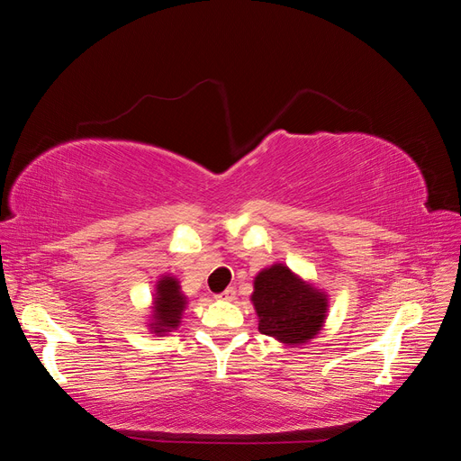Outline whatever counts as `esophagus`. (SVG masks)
I'll list each match as a JSON object with an SVG mask.
<instances>
[{"mask_svg": "<svg viewBox=\"0 0 461 461\" xmlns=\"http://www.w3.org/2000/svg\"><path fill=\"white\" fill-rule=\"evenodd\" d=\"M215 298H217V300H221V302H232V300L236 298V290H234L232 286H229V288L222 290L221 294H217Z\"/></svg>", "mask_w": 461, "mask_h": 461, "instance_id": "1", "label": "esophagus"}]
</instances>
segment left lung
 Listing matches in <instances>:
<instances>
[{
    "mask_svg": "<svg viewBox=\"0 0 461 461\" xmlns=\"http://www.w3.org/2000/svg\"><path fill=\"white\" fill-rule=\"evenodd\" d=\"M252 302L259 317V332L285 344H303L323 327L327 298L312 285L276 263L254 281Z\"/></svg>",
    "mask_w": 461,
    "mask_h": 461,
    "instance_id": "left-lung-1",
    "label": "left lung"
}]
</instances>
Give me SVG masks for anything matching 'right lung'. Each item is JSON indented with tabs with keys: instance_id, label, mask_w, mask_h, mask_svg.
<instances>
[{
	"instance_id": "1",
	"label": "right lung",
	"mask_w": 461,
	"mask_h": 461,
	"mask_svg": "<svg viewBox=\"0 0 461 461\" xmlns=\"http://www.w3.org/2000/svg\"><path fill=\"white\" fill-rule=\"evenodd\" d=\"M186 305V298L180 294L178 281L173 276H163L158 283V294H156V323H153V332H167L176 329L180 323V315Z\"/></svg>"
}]
</instances>
